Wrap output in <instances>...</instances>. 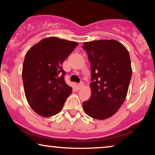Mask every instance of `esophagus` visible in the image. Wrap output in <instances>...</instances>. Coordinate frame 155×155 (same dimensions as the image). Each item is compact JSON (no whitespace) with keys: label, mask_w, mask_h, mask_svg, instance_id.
Here are the masks:
<instances>
[{"label":"esophagus","mask_w":155,"mask_h":155,"mask_svg":"<svg viewBox=\"0 0 155 155\" xmlns=\"http://www.w3.org/2000/svg\"><path fill=\"white\" fill-rule=\"evenodd\" d=\"M84 84L82 82H81L80 83L78 84V89H79V90H81L82 87H84Z\"/></svg>","instance_id":"1"}]
</instances>
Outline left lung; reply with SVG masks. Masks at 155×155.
Returning a JSON list of instances; mask_svg holds the SVG:
<instances>
[{
    "instance_id": "8db88e82",
    "label": "left lung",
    "mask_w": 155,
    "mask_h": 155,
    "mask_svg": "<svg viewBox=\"0 0 155 155\" xmlns=\"http://www.w3.org/2000/svg\"><path fill=\"white\" fill-rule=\"evenodd\" d=\"M83 44L90 61L92 94L82 107L89 116L104 120L115 114L126 98L132 75L130 55L114 39Z\"/></svg>"
}]
</instances>
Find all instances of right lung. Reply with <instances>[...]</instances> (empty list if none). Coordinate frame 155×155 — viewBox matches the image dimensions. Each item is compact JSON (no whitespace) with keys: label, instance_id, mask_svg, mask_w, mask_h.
<instances>
[{"label":"right lung","instance_id":"obj_1","mask_svg":"<svg viewBox=\"0 0 155 155\" xmlns=\"http://www.w3.org/2000/svg\"><path fill=\"white\" fill-rule=\"evenodd\" d=\"M78 45V42L48 37L25 55L22 73L25 96L39 115L49 117L59 113L71 94L62 64Z\"/></svg>","mask_w":155,"mask_h":155}]
</instances>
